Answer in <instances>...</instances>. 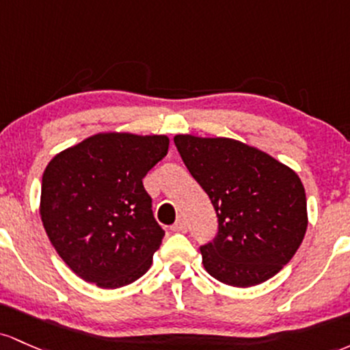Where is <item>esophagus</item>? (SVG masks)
<instances>
[{
  "label": "esophagus",
  "mask_w": 350,
  "mask_h": 350,
  "mask_svg": "<svg viewBox=\"0 0 350 350\" xmlns=\"http://www.w3.org/2000/svg\"><path fill=\"white\" fill-rule=\"evenodd\" d=\"M170 230L175 231V233H187V223L183 219H178L175 225H172Z\"/></svg>",
  "instance_id": "1"
}]
</instances>
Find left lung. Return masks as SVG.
I'll use <instances>...</instances> for the list:
<instances>
[{
	"label": "left lung",
	"instance_id": "1",
	"mask_svg": "<svg viewBox=\"0 0 350 350\" xmlns=\"http://www.w3.org/2000/svg\"><path fill=\"white\" fill-rule=\"evenodd\" d=\"M174 142L217 211V237L200 248L208 274L250 288L280 273L308 228L306 191L296 172L225 137L175 135Z\"/></svg>",
	"mask_w": 350,
	"mask_h": 350
}]
</instances>
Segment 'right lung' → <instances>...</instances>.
<instances>
[{
    "mask_svg": "<svg viewBox=\"0 0 350 350\" xmlns=\"http://www.w3.org/2000/svg\"><path fill=\"white\" fill-rule=\"evenodd\" d=\"M167 135L96 133L57 154L41 185L42 225L62 261L99 288H122L152 265L165 231L142 178L168 152Z\"/></svg>",
    "mask_w": 350,
    "mask_h": 350,
    "instance_id": "1",
    "label": "right lung"
}]
</instances>
